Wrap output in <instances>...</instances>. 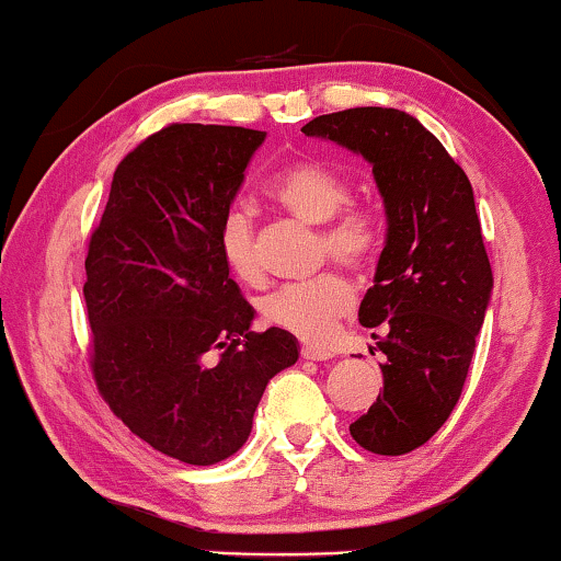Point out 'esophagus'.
I'll return each mask as SVG.
<instances>
[{"label": "esophagus", "mask_w": 561, "mask_h": 561, "mask_svg": "<svg viewBox=\"0 0 561 561\" xmlns=\"http://www.w3.org/2000/svg\"><path fill=\"white\" fill-rule=\"evenodd\" d=\"M301 357L311 359V363H327V359L334 357V352L327 347H313V344H306V347H301Z\"/></svg>", "instance_id": "esophagus-1"}]
</instances>
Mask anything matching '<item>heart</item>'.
Here are the masks:
<instances>
[{
	"instance_id": "heart-1",
	"label": "heart",
	"mask_w": 561,
	"mask_h": 561,
	"mask_svg": "<svg viewBox=\"0 0 561 561\" xmlns=\"http://www.w3.org/2000/svg\"><path fill=\"white\" fill-rule=\"evenodd\" d=\"M271 196L306 225H324L321 244L336 263L363 267L380 248V221L373 209L347 206L350 183L334 168L319 160H294L271 181ZM219 252L237 278L263 280V263L255 242V221L242 206H232L219 225ZM355 304L350 283L336 273H324L309 283H296L267 296L260 311L267 324L286 329L298 340L324 342L336 321Z\"/></svg>"
}]
</instances>
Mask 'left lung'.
I'll use <instances>...</instances> for the list:
<instances>
[{"label": "left lung", "mask_w": 561, "mask_h": 561, "mask_svg": "<svg viewBox=\"0 0 561 561\" xmlns=\"http://www.w3.org/2000/svg\"><path fill=\"white\" fill-rule=\"evenodd\" d=\"M301 133L363 156L386 206V244L359 304V324L386 355L382 390L350 434L373 455H405L439 432L462 396L493 294L470 179L401 110L321 114Z\"/></svg>", "instance_id": "8db88e82"}]
</instances>
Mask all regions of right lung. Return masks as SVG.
Instances as JSON below:
<instances>
[{"label":"right lung","instance_id":"1","mask_svg":"<svg viewBox=\"0 0 561 561\" xmlns=\"http://www.w3.org/2000/svg\"><path fill=\"white\" fill-rule=\"evenodd\" d=\"M265 133L171 125L114 171L87 255L91 367L133 434L186 465H217L248 442L273 375L296 365L286 329L252 332L255 309L229 278L219 225Z\"/></svg>","mask_w":561,"mask_h":561}]
</instances>
